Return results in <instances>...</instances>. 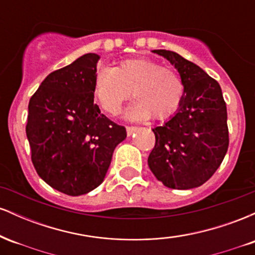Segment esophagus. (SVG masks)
<instances>
[{"label": "esophagus", "mask_w": 255, "mask_h": 255, "mask_svg": "<svg viewBox=\"0 0 255 255\" xmlns=\"http://www.w3.org/2000/svg\"><path fill=\"white\" fill-rule=\"evenodd\" d=\"M126 129H127V134H128V136H129L133 133H135L136 129H137V127H134V126H128V127L126 128Z\"/></svg>", "instance_id": "esophagus-1"}]
</instances>
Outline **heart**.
<instances>
[{
  "mask_svg": "<svg viewBox=\"0 0 255 255\" xmlns=\"http://www.w3.org/2000/svg\"><path fill=\"white\" fill-rule=\"evenodd\" d=\"M130 91L135 99L126 110V119L165 120L181 107L184 84L176 72L151 58L121 61L115 68H103L96 74L95 97L110 115L119 114Z\"/></svg>",
  "mask_w": 255,
  "mask_h": 255,
  "instance_id": "b5f03b06",
  "label": "heart"
}]
</instances>
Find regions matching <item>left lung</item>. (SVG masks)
I'll return each instance as SVG.
<instances>
[{"label":"left lung","instance_id":"obj_1","mask_svg":"<svg viewBox=\"0 0 255 255\" xmlns=\"http://www.w3.org/2000/svg\"><path fill=\"white\" fill-rule=\"evenodd\" d=\"M177 69L183 101L163 126L153 128L156 145L148 156L151 171L164 186H201L223 162L229 146L227 105L221 86L200 67L170 50H152Z\"/></svg>","mask_w":255,"mask_h":255}]
</instances>
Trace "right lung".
<instances>
[{
	"instance_id": "right-lung-1",
	"label": "right lung",
	"mask_w": 255,
	"mask_h": 255,
	"mask_svg": "<svg viewBox=\"0 0 255 255\" xmlns=\"http://www.w3.org/2000/svg\"><path fill=\"white\" fill-rule=\"evenodd\" d=\"M97 54H85L50 73L28 103L26 135L37 174L56 191L86 194L104 181L124 126L95 104Z\"/></svg>"
}]
</instances>
